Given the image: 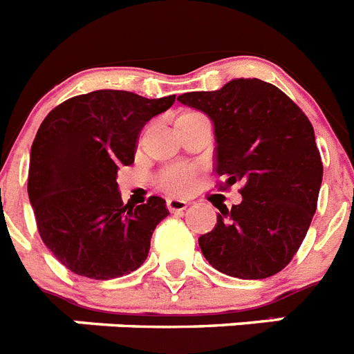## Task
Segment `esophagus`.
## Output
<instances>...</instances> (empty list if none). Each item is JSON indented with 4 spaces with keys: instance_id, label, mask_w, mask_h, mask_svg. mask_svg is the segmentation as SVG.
Segmentation results:
<instances>
[{
    "instance_id": "obj_1",
    "label": "esophagus",
    "mask_w": 354,
    "mask_h": 354,
    "mask_svg": "<svg viewBox=\"0 0 354 354\" xmlns=\"http://www.w3.org/2000/svg\"><path fill=\"white\" fill-rule=\"evenodd\" d=\"M187 201L185 200H180V198H169L167 200V209L171 212H180V210H185L187 209Z\"/></svg>"
}]
</instances>
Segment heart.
<instances>
[{
	"instance_id": "obj_1",
	"label": "heart",
	"mask_w": 354,
	"mask_h": 354,
	"mask_svg": "<svg viewBox=\"0 0 354 354\" xmlns=\"http://www.w3.org/2000/svg\"><path fill=\"white\" fill-rule=\"evenodd\" d=\"M198 113L187 111L182 113L178 118L182 117H194ZM158 183L163 191L172 192V194H185L194 187L196 172L187 165H172V167L163 169L158 176Z\"/></svg>"
}]
</instances>
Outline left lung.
Segmentation results:
<instances>
[{
    "label": "left lung",
    "mask_w": 354,
    "mask_h": 354,
    "mask_svg": "<svg viewBox=\"0 0 354 354\" xmlns=\"http://www.w3.org/2000/svg\"><path fill=\"white\" fill-rule=\"evenodd\" d=\"M178 100L212 120L216 172L225 187L243 185L241 203L218 207L216 227L198 239L201 254L230 277H272L297 254L317 210L322 162L311 122L259 79Z\"/></svg>",
    "instance_id": "8db88e82"
}]
</instances>
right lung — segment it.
Wrapping results in <instances>:
<instances>
[{"label": "right lung", "mask_w": 354, "mask_h": 354, "mask_svg": "<svg viewBox=\"0 0 354 354\" xmlns=\"http://www.w3.org/2000/svg\"><path fill=\"white\" fill-rule=\"evenodd\" d=\"M176 95L145 99L131 91L77 95L48 113L35 135L28 198L43 243L77 275L122 277L147 259L165 200L124 205L118 169L135 162L145 122L167 111Z\"/></svg>", "instance_id": "obj_1"}]
</instances>
